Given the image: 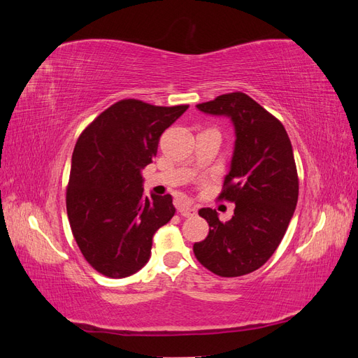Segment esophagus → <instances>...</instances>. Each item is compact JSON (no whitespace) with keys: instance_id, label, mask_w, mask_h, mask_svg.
<instances>
[{"instance_id":"34e87169","label":"esophagus","mask_w":358,"mask_h":358,"mask_svg":"<svg viewBox=\"0 0 358 358\" xmlns=\"http://www.w3.org/2000/svg\"><path fill=\"white\" fill-rule=\"evenodd\" d=\"M179 212L182 216H185V218H192V216L197 215V209L192 208V206H180Z\"/></svg>"}]
</instances>
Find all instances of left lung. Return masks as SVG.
<instances>
[{"label": "left lung", "instance_id": "left-lung-1", "mask_svg": "<svg viewBox=\"0 0 358 358\" xmlns=\"http://www.w3.org/2000/svg\"><path fill=\"white\" fill-rule=\"evenodd\" d=\"M206 115L225 116L234 128L230 171L220 199L236 204L230 221L221 222L210 208L199 210L209 234L194 243L199 262L215 275L251 273L273 255L294 215L299 179L284 125L243 92L197 104Z\"/></svg>", "mask_w": 358, "mask_h": 358}]
</instances>
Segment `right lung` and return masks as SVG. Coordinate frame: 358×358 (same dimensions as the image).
<instances>
[{"label":"right lung","instance_id":"right-lung-1","mask_svg":"<svg viewBox=\"0 0 358 358\" xmlns=\"http://www.w3.org/2000/svg\"><path fill=\"white\" fill-rule=\"evenodd\" d=\"M187 109L121 100L76 143L67 215L80 252L101 275L138 272L149 262L155 231L175 215L170 194L143 196L142 170L157 155L161 134Z\"/></svg>","mask_w":358,"mask_h":358}]
</instances>
